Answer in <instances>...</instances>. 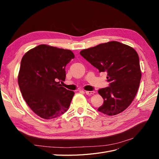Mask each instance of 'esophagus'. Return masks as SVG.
Wrapping results in <instances>:
<instances>
[{
	"instance_id": "esophagus-1",
	"label": "esophagus",
	"mask_w": 159,
	"mask_h": 159,
	"mask_svg": "<svg viewBox=\"0 0 159 159\" xmlns=\"http://www.w3.org/2000/svg\"><path fill=\"white\" fill-rule=\"evenodd\" d=\"M85 93H86V95H93V94L95 93V91H86Z\"/></svg>"
}]
</instances>
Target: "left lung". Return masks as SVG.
I'll use <instances>...</instances> for the list:
<instances>
[{
  "instance_id": "left-lung-1",
  "label": "left lung",
  "mask_w": 159,
  "mask_h": 159,
  "mask_svg": "<svg viewBox=\"0 0 159 159\" xmlns=\"http://www.w3.org/2000/svg\"><path fill=\"white\" fill-rule=\"evenodd\" d=\"M80 54L99 72L107 74L109 86L98 90L104 101L98 110L109 116L123 112L132 103L140 84L141 71L137 52L111 41L83 50Z\"/></svg>"
}]
</instances>
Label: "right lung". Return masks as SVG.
Listing matches in <instances>:
<instances>
[{"label": "right lung", "mask_w": 159, "mask_h": 159, "mask_svg": "<svg viewBox=\"0 0 159 159\" xmlns=\"http://www.w3.org/2000/svg\"><path fill=\"white\" fill-rule=\"evenodd\" d=\"M70 50L41 44L22 57L18 76L24 99L38 116L54 119L68 111L74 92L61 87L66 65L74 58Z\"/></svg>", "instance_id": "right-lung-1"}]
</instances>
